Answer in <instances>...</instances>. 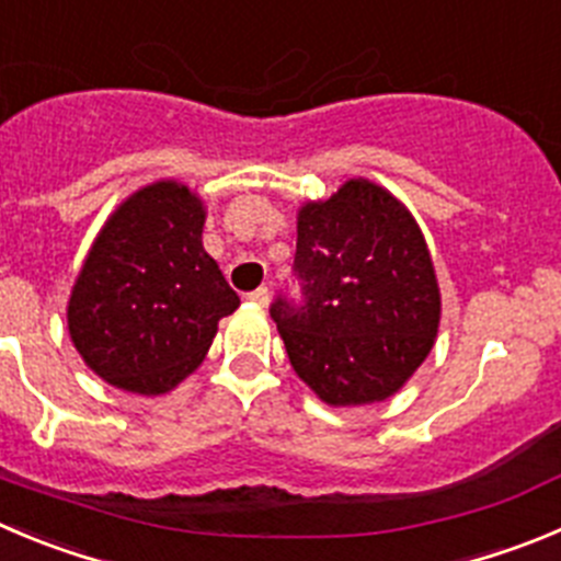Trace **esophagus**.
<instances>
[{
    "instance_id": "esophagus-1",
    "label": "esophagus",
    "mask_w": 561,
    "mask_h": 561,
    "mask_svg": "<svg viewBox=\"0 0 561 561\" xmlns=\"http://www.w3.org/2000/svg\"><path fill=\"white\" fill-rule=\"evenodd\" d=\"M245 298H249L251 305L265 307V305H268V287H256V290H251Z\"/></svg>"
}]
</instances>
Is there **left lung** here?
I'll list each match as a JSON object with an SVG mask.
<instances>
[{
	"mask_svg": "<svg viewBox=\"0 0 561 561\" xmlns=\"http://www.w3.org/2000/svg\"><path fill=\"white\" fill-rule=\"evenodd\" d=\"M298 298L279 293L271 318L287 357L332 407L385 401L432 352L439 290L426 240L399 198L345 182L298 213Z\"/></svg>",
	"mask_w": 561,
	"mask_h": 561,
	"instance_id": "1",
	"label": "left lung"
}]
</instances>
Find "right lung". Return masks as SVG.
<instances>
[{
	"instance_id": "1",
	"label": "right lung",
	"mask_w": 561,
	"mask_h": 561,
	"mask_svg": "<svg viewBox=\"0 0 561 561\" xmlns=\"http://www.w3.org/2000/svg\"><path fill=\"white\" fill-rule=\"evenodd\" d=\"M202 227V202L176 182L144 187L104 224L68 301L71 340L104 381L140 396L171 390L238 310Z\"/></svg>"
}]
</instances>
